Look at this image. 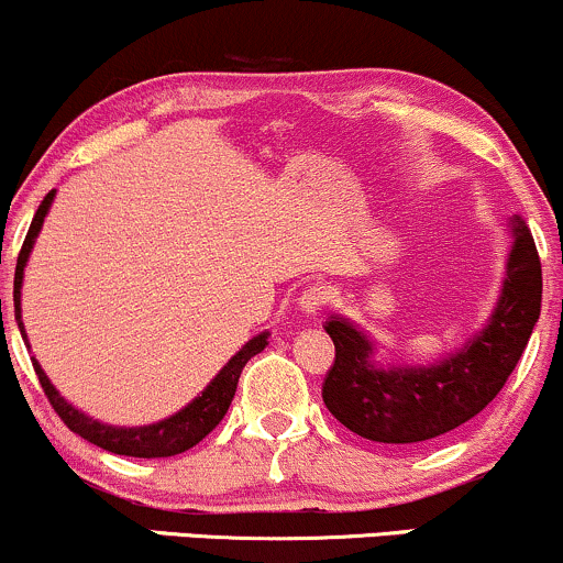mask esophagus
I'll return each mask as SVG.
<instances>
[{
    "label": "esophagus",
    "instance_id": "1",
    "mask_svg": "<svg viewBox=\"0 0 563 563\" xmlns=\"http://www.w3.org/2000/svg\"><path fill=\"white\" fill-rule=\"evenodd\" d=\"M325 301H329L325 286H307L305 291L299 294V299H296V305H299V310L305 314H318L325 307Z\"/></svg>",
    "mask_w": 563,
    "mask_h": 563
}]
</instances>
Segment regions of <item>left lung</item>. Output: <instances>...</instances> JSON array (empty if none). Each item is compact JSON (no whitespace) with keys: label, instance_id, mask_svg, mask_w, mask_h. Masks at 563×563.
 <instances>
[{"label":"left lung","instance_id":"1","mask_svg":"<svg viewBox=\"0 0 563 563\" xmlns=\"http://www.w3.org/2000/svg\"><path fill=\"white\" fill-rule=\"evenodd\" d=\"M512 249L489 323L454 355L432 366H374V342L350 320L325 323L336 357L323 404L344 428L379 443H419L460 428L497 398L540 318L542 267L521 216L510 221Z\"/></svg>","mask_w":563,"mask_h":563}]
</instances>
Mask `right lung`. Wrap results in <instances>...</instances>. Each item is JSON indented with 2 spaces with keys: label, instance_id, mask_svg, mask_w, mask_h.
Returning a JSON list of instances; mask_svg holds the SVG:
<instances>
[{
  "label": "right lung",
  "instance_id": "right-lung-1",
  "mask_svg": "<svg viewBox=\"0 0 563 563\" xmlns=\"http://www.w3.org/2000/svg\"><path fill=\"white\" fill-rule=\"evenodd\" d=\"M55 191H47L42 206L36 208L34 219H31L29 234L23 240V249L18 253V264H15V286H12V301H15V320H18V329H21L23 339H26V331H23L21 323V283H23V267L29 262V253L34 249V240L36 234L42 230V221H45L47 211H51V202H53ZM267 336L269 333H258L253 336L251 342L243 344V350L238 355L230 357L224 368L216 374V379L211 385L202 390V395H197L189 406H184L181 411L173 413V417L163 419V422H154V424H144V428H114V424H103L98 419L88 417L79 409H74L69 400L64 398L47 379V374L42 372L40 363L31 357L34 363V372L40 376V385L45 390L47 400L64 419V424L77 435H82L85 441L96 443V446L107 449L111 454H125V456H144V460H154V456H173V454H181L187 449L200 443L202 438L211 432L216 424L224 419L227 409H230L234 390H238V379L243 374L245 363L251 361L253 355H258L264 347H267ZM26 347H29V339H26Z\"/></svg>",
  "mask_w": 563,
  "mask_h": 563
}]
</instances>
